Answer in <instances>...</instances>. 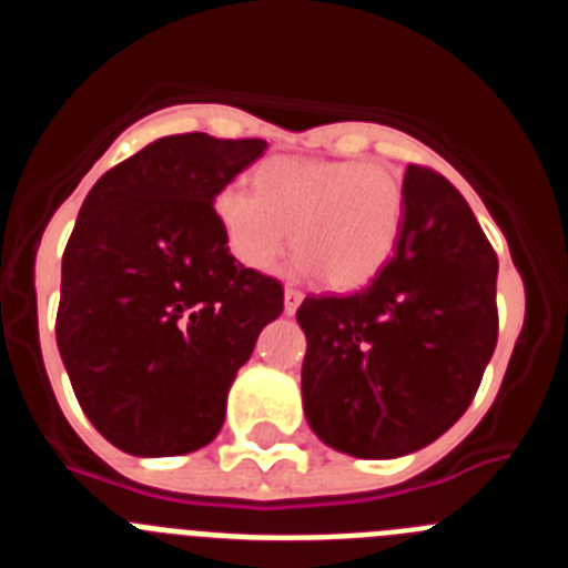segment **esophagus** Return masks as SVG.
I'll use <instances>...</instances> for the list:
<instances>
[{"instance_id":"34e87169","label":"esophagus","mask_w":568,"mask_h":568,"mask_svg":"<svg viewBox=\"0 0 568 568\" xmlns=\"http://www.w3.org/2000/svg\"><path fill=\"white\" fill-rule=\"evenodd\" d=\"M301 301H304V293H301L298 287H287V290H284V313L293 315L295 310H298Z\"/></svg>"}]
</instances>
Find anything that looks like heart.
Instances as JSON below:
<instances>
[{
	"label": "heart",
	"instance_id": "b5f03b06",
	"mask_svg": "<svg viewBox=\"0 0 568 568\" xmlns=\"http://www.w3.org/2000/svg\"><path fill=\"white\" fill-rule=\"evenodd\" d=\"M253 186L224 184L213 195L230 253L270 273L295 241L298 270H318L333 290H355L384 270L406 215L404 184L366 162L270 159Z\"/></svg>",
	"mask_w": 568,
	"mask_h": 568
}]
</instances>
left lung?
I'll list each match as a JSON object with an SVG mask.
<instances>
[{
	"label": "left lung",
	"instance_id": "8db88e82",
	"mask_svg": "<svg viewBox=\"0 0 568 568\" xmlns=\"http://www.w3.org/2000/svg\"><path fill=\"white\" fill-rule=\"evenodd\" d=\"M384 270L353 295H310L301 393L321 440L355 458L433 444L469 409L498 344V255L464 195L420 164Z\"/></svg>",
	"mask_w": 568,
	"mask_h": 568
}]
</instances>
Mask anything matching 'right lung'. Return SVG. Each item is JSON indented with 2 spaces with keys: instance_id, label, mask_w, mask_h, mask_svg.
Masks as SVG:
<instances>
[{
  "instance_id": "right-lung-1",
  "label": "right lung",
  "mask_w": 568,
  "mask_h": 568,
  "mask_svg": "<svg viewBox=\"0 0 568 568\" xmlns=\"http://www.w3.org/2000/svg\"><path fill=\"white\" fill-rule=\"evenodd\" d=\"M264 139L164 135L93 184L62 255L57 344L79 406L122 453L202 449L227 389L284 310L273 275L244 267L213 195Z\"/></svg>"
}]
</instances>
